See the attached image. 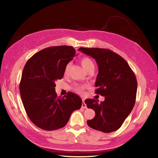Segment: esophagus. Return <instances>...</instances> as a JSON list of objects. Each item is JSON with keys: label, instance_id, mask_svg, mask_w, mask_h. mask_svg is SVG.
<instances>
[{"label": "esophagus", "instance_id": "34e87169", "mask_svg": "<svg viewBox=\"0 0 158 158\" xmlns=\"http://www.w3.org/2000/svg\"><path fill=\"white\" fill-rule=\"evenodd\" d=\"M82 101H83V102H82V107L83 109H86V108H87V106H86V105H85V102H84V100L83 99Z\"/></svg>", "mask_w": 158, "mask_h": 158}]
</instances>
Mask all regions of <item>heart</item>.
Returning a JSON list of instances; mask_svg holds the SVG:
<instances>
[{
    "label": "heart",
    "mask_w": 158,
    "mask_h": 158,
    "mask_svg": "<svg viewBox=\"0 0 158 158\" xmlns=\"http://www.w3.org/2000/svg\"><path fill=\"white\" fill-rule=\"evenodd\" d=\"M80 63H81V64H82V66H83V68L86 71H88L91 69L94 70L95 68V64H94V63L93 62V60L88 56L82 57V58L80 59ZM70 68V63H68L65 66L64 70V75H67L69 74ZM88 88H89L88 85L78 84V85H76L74 89L76 92L82 94L84 93V89Z\"/></svg>",
    "instance_id": "heart-1"
}]
</instances>
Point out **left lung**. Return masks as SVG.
<instances>
[{
  "instance_id": "obj_1",
  "label": "left lung",
  "mask_w": 158,
  "mask_h": 158,
  "mask_svg": "<svg viewBox=\"0 0 158 158\" xmlns=\"http://www.w3.org/2000/svg\"><path fill=\"white\" fill-rule=\"evenodd\" d=\"M78 51L91 56L98 65L95 93L105 97L101 103L87 99V107L95 115L87 121L95 130L109 133L120 128L135 106L137 91L135 74L127 62L113 51L100 48H84Z\"/></svg>"
}]
</instances>
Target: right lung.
<instances>
[{
	"mask_svg": "<svg viewBox=\"0 0 158 158\" xmlns=\"http://www.w3.org/2000/svg\"><path fill=\"white\" fill-rule=\"evenodd\" d=\"M76 55L71 46L50 47L33 55L23 68L20 92L23 107L31 121L43 130L64 127L82 101L72 92L57 97L55 82L64 76L65 66Z\"/></svg>",
	"mask_w": 158,
	"mask_h": 158,
	"instance_id": "obj_1",
	"label": "right lung"
}]
</instances>
